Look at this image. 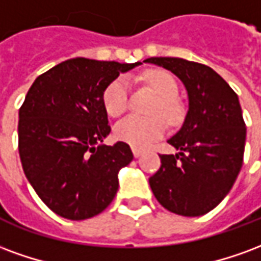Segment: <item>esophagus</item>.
<instances>
[{
	"mask_svg": "<svg viewBox=\"0 0 261 261\" xmlns=\"http://www.w3.org/2000/svg\"><path fill=\"white\" fill-rule=\"evenodd\" d=\"M142 152H144L142 149H138V148H133V153H134V156H136V158H140V156L142 155Z\"/></svg>",
	"mask_w": 261,
	"mask_h": 261,
	"instance_id": "obj_1",
	"label": "esophagus"
}]
</instances>
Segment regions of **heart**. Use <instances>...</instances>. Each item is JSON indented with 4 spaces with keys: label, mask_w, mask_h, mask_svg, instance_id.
I'll return each instance as SVG.
<instances>
[{
    "label": "heart",
    "mask_w": 261,
    "mask_h": 261,
    "mask_svg": "<svg viewBox=\"0 0 261 261\" xmlns=\"http://www.w3.org/2000/svg\"><path fill=\"white\" fill-rule=\"evenodd\" d=\"M144 80L158 95V102L153 106V114H162L170 123L180 119L181 109L176 100L177 84L173 76L162 69H151L144 75ZM130 84L124 76L114 80L106 88L103 95V105L112 117H119L128 108ZM166 125L161 117H137L130 116L121 120L114 128V134L120 141L130 144L134 148H147L165 134Z\"/></svg>",
    "instance_id": "heart-1"
}]
</instances>
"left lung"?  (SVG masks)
<instances>
[{
    "mask_svg": "<svg viewBox=\"0 0 261 261\" xmlns=\"http://www.w3.org/2000/svg\"><path fill=\"white\" fill-rule=\"evenodd\" d=\"M187 91L189 110L181 128L168 140L179 152L159 155L161 168L149 186L168 211L200 217L224 200L243 162L246 125L239 97L226 81L207 65L176 57H151Z\"/></svg>",
    "mask_w": 261,
    "mask_h": 261,
    "instance_id": "obj_1",
    "label": "left lung"
}]
</instances>
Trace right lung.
<instances>
[{"label": "right lung", "mask_w": 261, "mask_h": 261, "mask_svg": "<svg viewBox=\"0 0 261 261\" xmlns=\"http://www.w3.org/2000/svg\"><path fill=\"white\" fill-rule=\"evenodd\" d=\"M141 64L67 60L39 75L19 109V156L28 180L51 211L92 218L113 201L119 172L133 161L128 144L105 145L110 133L105 91Z\"/></svg>", "instance_id": "1"}]
</instances>
